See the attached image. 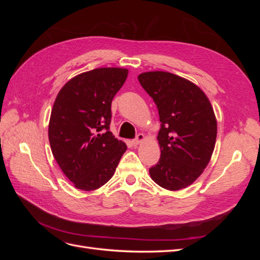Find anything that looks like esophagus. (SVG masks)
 Segmentation results:
<instances>
[{"label": "esophagus", "mask_w": 260, "mask_h": 260, "mask_svg": "<svg viewBox=\"0 0 260 260\" xmlns=\"http://www.w3.org/2000/svg\"><path fill=\"white\" fill-rule=\"evenodd\" d=\"M144 140V135H142V133H139V135L136 137V139L132 140V144L133 145H138L140 144L142 141Z\"/></svg>", "instance_id": "34e87169"}]
</instances>
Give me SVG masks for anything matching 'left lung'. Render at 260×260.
<instances>
[{
  "label": "left lung",
  "instance_id": "1",
  "mask_svg": "<svg viewBox=\"0 0 260 260\" xmlns=\"http://www.w3.org/2000/svg\"><path fill=\"white\" fill-rule=\"evenodd\" d=\"M138 79L156 104L160 121V158L149 175L164 188L181 190L202 175L214 152V109L198 85L177 75L149 72Z\"/></svg>",
  "mask_w": 260,
  "mask_h": 260
}]
</instances>
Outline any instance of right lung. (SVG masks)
<instances>
[{
  "mask_svg": "<svg viewBox=\"0 0 260 260\" xmlns=\"http://www.w3.org/2000/svg\"><path fill=\"white\" fill-rule=\"evenodd\" d=\"M128 76L122 68H98L62 86L49 124L52 153L77 188L92 191L113 177L127 149L109 131L112 101Z\"/></svg>",
  "mask_w": 260,
  "mask_h": 260,
  "instance_id": "add662e5",
  "label": "right lung"
}]
</instances>
